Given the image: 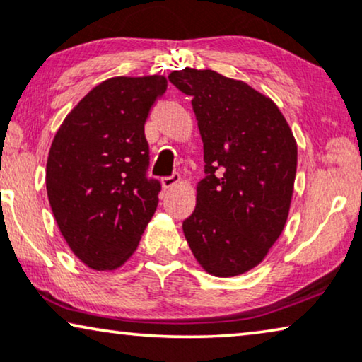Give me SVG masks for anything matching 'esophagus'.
<instances>
[{
  "instance_id": "esophagus-1",
  "label": "esophagus",
  "mask_w": 362,
  "mask_h": 362,
  "mask_svg": "<svg viewBox=\"0 0 362 362\" xmlns=\"http://www.w3.org/2000/svg\"><path fill=\"white\" fill-rule=\"evenodd\" d=\"M181 181V176L177 175V173H175V175H171V176H165L161 180V185H163V187H165V189H171L173 186H176L177 182Z\"/></svg>"
}]
</instances>
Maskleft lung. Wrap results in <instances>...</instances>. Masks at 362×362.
I'll return each mask as SVG.
<instances>
[{
	"label": "left lung",
	"mask_w": 362,
	"mask_h": 362,
	"mask_svg": "<svg viewBox=\"0 0 362 362\" xmlns=\"http://www.w3.org/2000/svg\"><path fill=\"white\" fill-rule=\"evenodd\" d=\"M170 82L192 97L204 145L206 177L182 230L207 274L235 276L254 269L288 217L296 141L269 97L216 71L182 69Z\"/></svg>",
	"instance_id": "obj_1"
}]
</instances>
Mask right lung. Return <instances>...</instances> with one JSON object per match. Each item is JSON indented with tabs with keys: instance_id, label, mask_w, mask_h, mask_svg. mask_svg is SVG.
<instances>
[{
	"instance_id": "obj_1",
	"label": "right lung",
	"mask_w": 362,
	"mask_h": 362,
	"mask_svg": "<svg viewBox=\"0 0 362 362\" xmlns=\"http://www.w3.org/2000/svg\"><path fill=\"white\" fill-rule=\"evenodd\" d=\"M166 87L163 76L103 81L52 140L49 204L71 250L93 270L125 264L156 211L161 185L146 175L145 122Z\"/></svg>"
}]
</instances>
